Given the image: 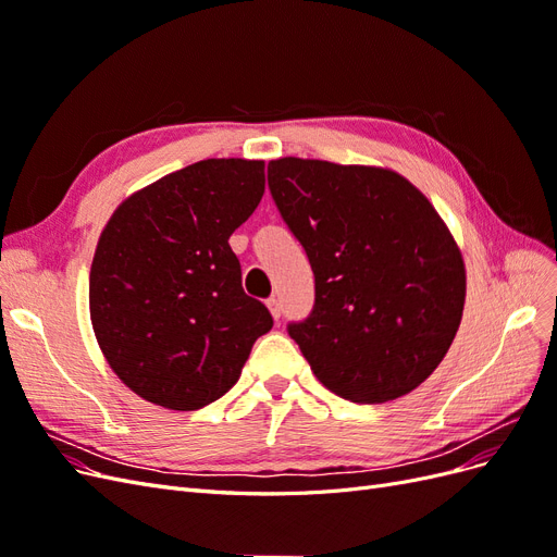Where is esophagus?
Here are the masks:
<instances>
[{"label": "esophagus", "mask_w": 557, "mask_h": 557, "mask_svg": "<svg viewBox=\"0 0 557 557\" xmlns=\"http://www.w3.org/2000/svg\"><path fill=\"white\" fill-rule=\"evenodd\" d=\"M267 307H269V311H272V315L278 320L281 318V301H278V297H269L267 299Z\"/></svg>", "instance_id": "esophagus-1"}]
</instances>
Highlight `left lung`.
I'll return each mask as SVG.
<instances>
[{"instance_id":"1","label":"left lung","mask_w":557,"mask_h":557,"mask_svg":"<svg viewBox=\"0 0 557 557\" xmlns=\"http://www.w3.org/2000/svg\"><path fill=\"white\" fill-rule=\"evenodd\" d=\"M267 181L315 276L311 313L288 323L315 379L360 404L411 393L444 360L465 307L462 256L440 213L376 166L281 158Z\"/></svg>"}]
</instances>
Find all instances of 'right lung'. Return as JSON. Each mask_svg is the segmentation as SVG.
<instances>
[{
	"mask_svg": "<svg viewBox=\"0 0 557 557\" xmlns=\"http://www.w3.org/2000/svg\"><path fill=\"white\" fill-rule=\"evenodd\" d=\"M262 193L264 162L201 160L111 215L90 269V318L111 369L139 397L174 411L207 407L272 330L230 248Z\"/></svg>",
	"mask_w": 557,
	"mask_h": 557,
	"instance_id": "obj_1",
	"label": "right lung"
}]
</instances>
